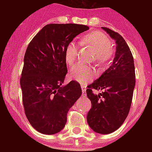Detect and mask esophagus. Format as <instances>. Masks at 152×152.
Masks as SVG:
<instances>
[{
  "label": "esophagus",
  "instance_id": "1",
  "mask_svg": "<svg viewBox=\"0 0 152 152\" xmlns=\"http://www.w3.org/2000/svg\"><path fill=\"white\" fill-rule=\"evenodd\" d=\"M81 90H82V96H85L86 95V86L84 84H81Z\"/></svg>",
  "mask_w": 152,
  "mask_h": 152
}]
</instances>
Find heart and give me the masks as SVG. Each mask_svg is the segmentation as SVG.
Segmentation results:
<instances>
[{"mask_svg":"<svg viewBox=\"0 0 152 152\" xmlns=\"http://www.w3.org/2000/svg\"><path fill=\"white\" fill-rule=\"evenodd\" d=\"M84 45H90L96 52L95 63L97 66L103 68L110 64L114 56L112 42L104 33L94 31L86 34L81 39ZM78 45L75 41L70 42L64 51V58L70 66L74 65L77 57ZM70 76L80 84H87L92 81L96 77L94 68L89 65L77 64L71 70Z\"/></svg>","mask_w":152,"mask_h":152,"instance_id":"heart-1","label":"heart"}]
</instances>
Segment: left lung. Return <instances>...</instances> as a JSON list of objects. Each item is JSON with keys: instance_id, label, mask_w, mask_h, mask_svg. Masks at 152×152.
Masks as SVG:
<instances>
[{"instance_id": "left-lung-1", "label": "left lung", "mask_w": 152, "mask_h": 152, "mask_svg": "<svg viewBox=\"0 0 152 152\" xmlns=\"http://www.w3.org/2000/svg\"><path fill=\"white\" fill-rule=\"evenodd\" d=\"M102 29L116 41V56L112 65L88 86L86 92L91 100V109L87 120L90 127L97 133L110 134L118 129L128 116L135 73L133 56L123 36L109 28ZM93 89L104 92L95 95Z\"/></svg>"}]
</instances>
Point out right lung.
Here are the masks:
<instances>
[{"instance_id": "right-lung-1", "label": "right lung", "mask_w": 152, "mask_h": 152, "mask_svg": "<svg viewBox=\"0 0 152 152\" xmlns=\"http://www.w3.org/2000/svg\"><path fill=\"white\" fill-rule=\"evenodd\" d=\"M88 29L80 24H47L28 45L20 77L23 104L29 123L40 133L62 130L69 109L82 94L76 80L62 86L68 72L64 51Z\"/></svg>"}]
</instances>
